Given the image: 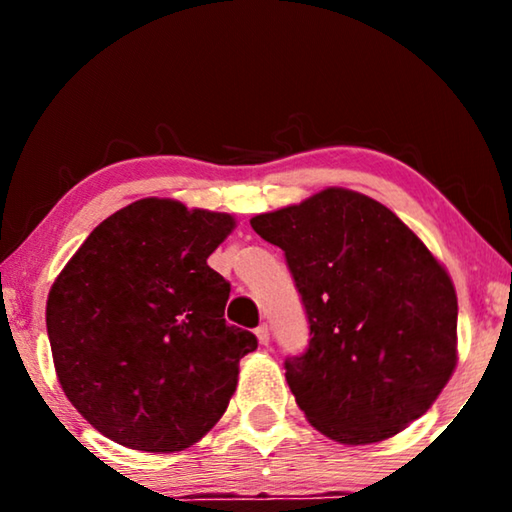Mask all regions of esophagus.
Returning a JSON list of instances; mask_svg holds the SVG:
<instances>
[{
    "instance_id": "34e87169",
    "label": "esophagus",
    "mask_w": 512,
    "mask_h": 512,
    "mask_svg": "<svg viewBox=\"0 0 512 512\" xmlns=\"http://www.w3.org/2000/svg\"><path fill=\"white\" fill-rule=\"evenodd\" d=\"M255 334H257V339L262 345H268V341H271V332H268V325H259L255 329Z\"/></svg>"
}]
</instances>
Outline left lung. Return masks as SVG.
<instances>
[{"label":"left lung","mask_w":512,"mask_h":512,"mask_svg":"<svg viewBox=\"0 0 512 512\" xmlns=\"http://www.w3.org/2000/svg\"><path fill=\"white\" fill-rule=\"evenodd\" d=\"M250 225L284 250L309 345L284 361L307 420L343 445L379 443L427 413L456 368L454 284L386 205L327 187Z\"/></svg>","instance_id":"left-lung-1"}]
</instances>
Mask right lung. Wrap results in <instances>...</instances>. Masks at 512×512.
Wrapping results in <instances>:
<instances>
[{"label": "right lung", "mask_w": 512, "mask_h": 512, "mask_svg": "<svg viewBox=\"0 0 512 512\" xmlns=\"http://www.w3.org/2000/svg\"><path fill=\"white\" fill-rule=\"evenodd\" d=\"M223 212L142 198L101 221L56 277L47 334L67 400L115 443L180 452L237 388L253 332L225 323L230 282L207 266Z\"/></svg>", "instance_id": "right-lung-1"}]
</instances>
